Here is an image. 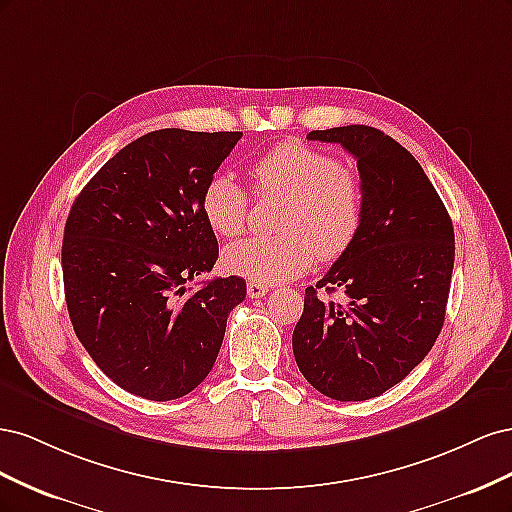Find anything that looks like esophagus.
I'll return each mask as SVG.
<instances>
[{
    "mask_svg": "<svg viewBox=\"0 0 512 512\" xmlns=\"http://www.w3.org/2000/svg\"><path fill=\"white\" fill-rule=\"evenodd\" d=\"M267 292H269V286H267V284H262V282H247V297H250V299L265 297Z\"/></svg>",
    "mask_w": 512,
    "mask_h": 512,
    "instance_id": "obj_1",
    "label": "esophagus"
}]
</instances>
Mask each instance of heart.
<instances>
[{
  "label": "heart",
  "mask_w": 512,
  "mask_h": 512,
  "mask_svg": "<svg viewBox=\"0 0 512 512\" xmlns=\"http://www.w3.org/2000/svg\"><path fill=\"white\" fill-rule=\"evenodd\" d=\"M250 175L258 194H280L284 232L247 237L224 250V267L250 282L273 284L303 273L314 254L342 256L365 218V185L356 170L331 153L303 143H280L260 156ZM200 209L222 237H237L250 220V192L228 173L207 181Z\"/></svg>",
  "instance_id": "1"
}]
</instances>
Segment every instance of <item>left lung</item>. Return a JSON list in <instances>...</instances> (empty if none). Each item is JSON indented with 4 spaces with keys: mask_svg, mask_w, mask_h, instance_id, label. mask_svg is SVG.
<instances>
[{
    "mask_svg": "<svg viewBox=\"0 0 512 512\" xmlns=\"http://www.w3.org/2000/svg\"><path fill=\"white\" fill-rule=\"evenodd\" d=\"M307 138L352 153L367 205L352 245L305 288L292 352L316 391L365 401L404 380L436 344L455 262L453 222L421 164L389 134L344 126ZM318 289H339L347 303Z\"/></svg>",
    "mask_w": 512,
    "mask_h": 512,
    "instance_id": "obj_1",
    "label": "left lung"
}]
</instances>
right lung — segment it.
<instances>
[{
    "label": "right lung",
    "instance_id": "1",
    "mask_svg": "<svg viewBox=\"0 0 512 512\" xmlns=\"http://www.w3.org/2000/svg\"><path fill=\"white\" fill-rule=\"evenodd\" d=\"M241 136L149 132L115 153L70 209L61 269L72 327L132 395L168 401L194 391L245 299L237 275L188 288L218 260L200 196Z\"/></svg>",
    "mask_w": 512,
    "mask_h": 512
}]
</instances>
